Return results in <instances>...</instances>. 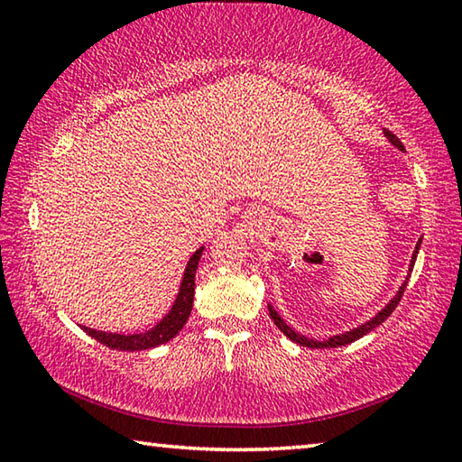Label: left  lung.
Listing matches in <instances>:
<instances>
[{
	"label": "left lung",
	"instance_id": "8db88e82",
	"mask_svg": "<svg viewBox=\"0 0 462 462\" xmlns=\"http://www.w3.org/2000/svg\"><path fill=\"white\" fill-rule=\"evenodd\" d=\"M383 134L387 136L389 143L393 144L395 148H400V151H405L403 144H402V140L397 138L395 134H391L389 130H383ZM420 245H421V238L418 240L416 250H413L411 261H410L408 277H405V281L402 283V287L397 289V293H395L393 297H391V300L385 303V308L379 310L377 314H374V316L369 319V322H365V324H361V326H356V328H353V330H348V332H342V334L330 336V338H328V340H314V338H310V336H303V334H300V332H295L293 328L289 326V324L285 322V319L277 314V310L273 308L271 303H269V314H271V318H273V322L277 324L279 330L283 332L289 340H293L295 344H300V346H308V348H336V346H344V344H350V342H355V340H358V338H363V336H366V334H369L371 330H374V328L381 326V324L385 322V319H387L391 314H393V310L397 308V303H400L402 295H403V291H405V285H408V281H410V275H411L413 264H416V256H418Z\"/></svg>",
	"mask_w": 462,
	"mask_h": 462
}]
</instances>
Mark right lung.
Wrapping results in <instances>:
<instances>
[{"label":"right lung","mask_w":462,"mask_h":462,"mask_svg":"<svg viewBox=\"0 0 462 462\" xmlns=\"http://www.w3.org/2000/svg\"><path fill=\"white\" fill-rule=\"evenodd\" d=\"M201 253H203V246L195 250L191 259L187 261V267L183 271V279H181V285H179V293L175 297L173 306H171L169 314L162 318L161 322H156V326H152L151 330L140 332V334H116V332H101V330H93V328H88V326H81L83 332H88L91 338H96L97 342L106 344L107 348L128 350V353L154 348L159 346V344H165L171 338H175L179 330L185 326L187 318L191 314L193 293H195V273H198Z\"/></svg>","instance_id":"1"}]
</instances>
